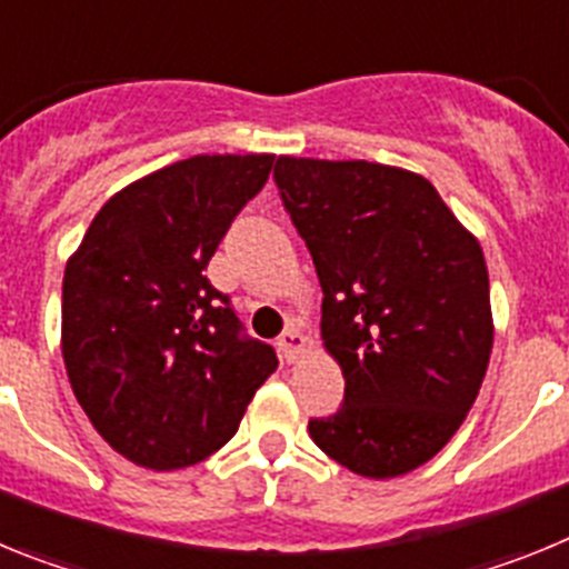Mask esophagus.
Wrapping results in <instances>:
<instances>
[{"label": "esophagus", "instance_id": "1", "mask_svg": "<svg viewBox=\"0 0 569 569\" xmlns=\"http://www.w3.org/2000/svg\"><path fill=\"white\" fill-rule=\"evenodd\" d=\"M279 353L284 356V361H296L305 353V336L296 328H288L279 336Z\"/></svg>", "mask_w": 569, "mask_h": 569}]
</instances>
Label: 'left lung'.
Returning <instances> with one entry per match:
<instances>
[{"mask_svg": "<svg viewBox=\"0 0 569 569\" xmlns=\"http://www.w3.org/2000/svg\"><path fill=\"white\" fill-rule=\"evenodd\" d=\"M276 188L313 256L321 339L345 401L310 439L367 479L433 459L465 421L492 350L481 244L425 176L279 156Z\"/></svg>", "mask_w": 569, "mask_h": 569, "instance_id": "1", "label": "left lung"}]
</instances>
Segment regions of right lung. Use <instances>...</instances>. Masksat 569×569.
Listing matches in <instances>:
<instances>
[{"instance_id": "add662e5", "label": "right lung", "mask_w": 569, "mask_h": 569, "mask_svg": "<svg viewBox=\"0 0 569 569\" xmlns=\"http://www.w3.org/2000/svg\"><path fill=\"white\" fill-rule=\"evenodd\" d=\"M273 153L190 156L110 196L62 281V356L97 433L133 465L179 470L228 445L276 350L241 333L204 276Z\"/></svg>"}]
</instances>
